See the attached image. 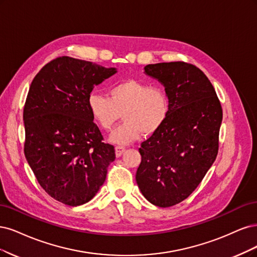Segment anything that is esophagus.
Returning <instances> with one entry per match:
<instances>
[{
	"label": "esophagus",
	"mask_w": 257,
	"mask_h": 257,
	"mask_svg": "<svg viewBox=\"0 0 257 257\" xmlns=\"http://www.w3.org/2000/svg\"><path fill=\"white\" fill-rule=\"evenodd\" d=\"M123 152H125V147H123V146H116V147H115V154H116V157H120Z\"/></svg>",
	"instance_id": "esophagus-1"
}]
</instances>
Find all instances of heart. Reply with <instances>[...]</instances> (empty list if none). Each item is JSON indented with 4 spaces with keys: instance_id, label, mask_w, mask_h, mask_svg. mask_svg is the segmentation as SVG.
<instances>
[{
    "instance_id": "b5f03b06",
    "label": "heart",
    "mask_w": 257,
    "mask_h": 257,
    "mask_svg": "<svg viewBox=\"0 0 257 257\" xmlns=\"http://www.w3.org/2000/svg\"><path fill=\"white\" fill-rule=\"evenodd\" d=\"M87 104L90 114L102 130L109 131L120 114L125 121L111 135L113 143L127 145L142 134L158 131L167 120L170 104L164 88L146 82L128 79L109 88V97L92 93Z\"/></svg>"
}]
</instances>
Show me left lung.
I'll list each match as a JSON object with an SVG mask.
<instances>
[{
  "mask_svg": "<svg viewBox=\"0 0 257 257\" xmlns=\"http://www.w3.org/2000/svg\"><path fill=\"white\" fill-rule=\"evenodd\" d=\"M144 72L163 84L170 110L163 126L141 144L136 180L148 202L176 205L200 185L218 155L222 107L210 81L192 64H150Z\"/></svg>",
  "mask_w": 257,
  "mask_h": 257,
  "instance_id": "left-lung-1",
  "label": "left lung"
}]
</instances>
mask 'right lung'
Instances as JSON below:
<instances>
[{"instance_id": "right-lung-1", "label": "right lung", "mask_w": 257, "mask_h": 257, "mask_svg": "<svg viewBox=\"0 0 257 257\" xmlns=\"http://www.w3.org/2000/svg\"><path fill=\"white\" fill-rule=\"evenodd\" d=\"M116 72L61 56L32 81L23 109L24 155L41 188L65 205L92 200L115 160L114 146L102 142L87 99L95 85Z\"/></svg>"}]
</instances>
